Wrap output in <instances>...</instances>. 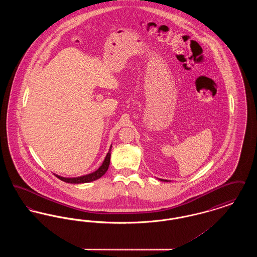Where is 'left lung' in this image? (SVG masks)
I'll return each mask as SVG.
<instances>
[{
	"mask_svg": "<svg viewBox=\"0 0 257 257\" xmlns=\"http://www.w3.org/2000/svg\"><path fill=\"white\" fill-rule=\"evenodd\" d=\"M164 181H166V180H164Z\"/></svg>",
	"mask_w": 257,
	"mask_h": 257,
	"instance_id": "1",
	"label": "left lung"
}]
</instances>
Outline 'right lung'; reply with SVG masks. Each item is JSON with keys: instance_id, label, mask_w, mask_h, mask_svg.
I'll return each mask as SVG.
<instances>
[{"instance_id": "1", "label": "right lung", "mask_w": 257, "mask_h": 257, "mask_svg": "<svg viewBox=\"0 0 257 257\" xmlns=\"http://www.w3.org/2000/svg\"><path fill=\"white\" fill-rule=\"evenodd\" d=\"M111 148V147H110ZM110 148L106 156V158L104 160L102 166L98 169L97 171L92 172V173H89V174H86L84 176H80V177H75V178H65V177H61L59 175H56L59 179H61V181H64L66 183H74V184H80V183H87V182H91V181H94L98 178H100L101 176H103L106 171H108L109 169V165H110Z\"/></svg>"}]
</instances>
